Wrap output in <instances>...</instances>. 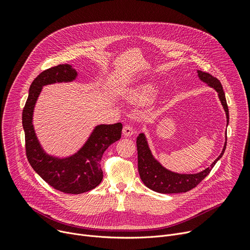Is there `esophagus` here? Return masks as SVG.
<instances>
[{
	"mask_svg": "<svg viewBox=\"0 0 250 250\" xmlns=\"http://www.w3.org/2000/svg\"><path fill=\"white\" fill-rule=\"evenodd\" d=\"M123 134L125 136H126V137H130V136H133L135 134V129H134V127L132 125H126L123 128Z\"/></svg>",
	"mask_w": 250,
	"mask_h": 250,
	"instance_id": "esophagus-1",
	"label": "esophagus"
}]
</instances>
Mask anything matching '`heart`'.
Wrapping results in <instances>:
<instances>
[{
  "label": "heart",
  "instance_id": "obj_1",
  "mask_svg": "<svg viewBox=\"0 0 250 250\" xmlns=\"http://www.w3.org/2000/svg\"><path fill=\"white\" fill-rule=\"evenodd\" d=\"M158 93V86L155 83L143 84L130 89L126 94V100L137 105H146L150 103Z\"/></svg>",
  "mask_w": 250,
  "mask_h": 250
}]
</instances>
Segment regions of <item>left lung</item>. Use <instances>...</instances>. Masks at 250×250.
<instances>
[{"instance_id":"left-lung-1","label":"left lung","mask_w":250,"mask_h":250,"mask_svg":"<svg viewBox=\"0 0 250 250\" xmlns=\"http://www.w3.org/2000/svg\"><path fill=\"white\" fill-rule=\"evenodd\" d=\"M198 76L203 82L208 84L209 87L214 88L218 92L219 99L223 105L226 112L227 125L229 124V110L226 102V97L224 90H223L221 82L217 78L213 77L211 74L198 71ZM227 145V137L226 142L223 147L222 153L219 155L218 158L211 164V166L203 170L202 172L194 174H181L172 172L170 170L163 167L160 162L155 159L153 156L146 136L143 133L140 134L137 138V149H138V169L139 174L147 188L150 189L160 192V193H179L187 192L194 188L199 183L211 172L212 168L215 166L217 161L221 158L225 152Z\"/></svg>"}]
</instances>
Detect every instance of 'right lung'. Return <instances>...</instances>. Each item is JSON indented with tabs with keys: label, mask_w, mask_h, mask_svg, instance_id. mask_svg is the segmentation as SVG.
Segmentation results:
<instances>
[{
	"label": "right lung",
	"mask_w": 250,
	"mask_h": 250,
	"mask_svg": "<svg viewBox=\"0 0 250 250\" xmlns=\"http://www.w3.org/2000/svg\"><path fill=\"white\" fill-rule=\"evenodd\" d=\"M77 71L71 64H59L39 74L29 88L22 112L26 156L35 172L50 187L64 193L79 194L95 188L102 181L100 161L104 151L122 137L123 125H96L83 147L65 158L45 153L39 143L32 124L33 110L42 87L76 80Z\"/></svg>",
	"instance_id": "obj_1"
}]
</instances>
